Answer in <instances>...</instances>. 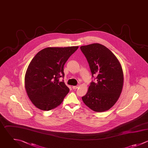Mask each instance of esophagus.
Segmentation results:
<instances>
[{
	"mask_svg": "<svg viewBox=\"0 0 148 148\" xmlns=\"http://www.w3.org/2000/svg\"><path fill=\"white\" fill-rule=\"evenodd\" d=\"M78 87H79V85H77V86H73L72 88L73 89H77Z\"/></svg>",
	"mask_w": 148,
	"mask_h": 148,
	"instance_id": "esophagus-1",
	"label": "esophagus"
}]
</instances>
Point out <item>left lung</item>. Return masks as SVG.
<instances>
[{
	"mask_svg": "<svg viewBox=\"0 0 148 148\" xmlns=\"http://www.w3.org/2000/svg\"><path fill=\"white\" fill-rule=\"evenodd\" d=\"M81 50L89 63L92 77L87 93L82 97L84 104L95 112L110 110L119 99L122 91L124 76L116 56L106 47L94 43L81 46Z\"/></svg>",
	"mask_w": 148,
	"mask_h": 148,
	"instance_id": "obj_1",
	"label": "left lung"
}]
</instances>
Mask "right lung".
<instances>
[{"label":"right lung","instance_id":"obj_1","mask_svg":"<svg viewBox=\"0 0 148 148\" xmlns=\"http://www.w3.org/2000/svg\"><path fill=\"white\" fill-rule=\"evenodd\" d=\"M78 46L48 47L39 51L29 63L25 76L27 95L35 107L49 111L62 102L69 92L64 82V65Z\"/></svg>","mask_w":148,"mask_h":148}]
</instances>
